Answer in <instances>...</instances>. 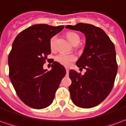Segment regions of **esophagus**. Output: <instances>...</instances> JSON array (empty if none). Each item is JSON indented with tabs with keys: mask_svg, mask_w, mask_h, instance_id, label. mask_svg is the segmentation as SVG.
I'll use <instances>...</instances> for the list:
<instances>
[{
	"mask_svg": "<svg viewBox=\"0 0 126 126\" xmlns=\"http://www.w3.org/2000/svg\"><path fill=\"white\" fill-rule=\"evenodd\" d=\"M66 72H67V74H69V69H68L66 68Z\"/></svg>",
	"mask_w": 126,
	"mask_h": 126,
	"instance_id": "esophagus-1",
	"label": "esophagus"
}]
</instances>
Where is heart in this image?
<instances>
[{"mask_svg":"<svg viewBox=\"0 0 126 126\" xmlns=\"http://www.w3.org/2000/svg\"><path fill=\"white\" fill-rule=\"evenodd\" d=\"M66 36H67V38L69 40V41L74 45H77L80 41V37L76 32H68L66 34ZM56 39H57V37L55 36H52L50 40V48L52 50H54L55 48ZM55 59L57 63H60L61 65L68 67L71 65V62L76 60V57L74 55H67V54H65V53H60L55 57Z\"/></svg>","mask_w":126,"mask_h":126,"instance_id":"heart-1","label":"heart"}]
</instances>
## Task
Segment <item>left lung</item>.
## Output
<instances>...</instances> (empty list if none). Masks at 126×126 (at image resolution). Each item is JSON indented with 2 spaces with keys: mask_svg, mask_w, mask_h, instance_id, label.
Returning <instances> with one entry per match:
<instances>
[{
  "mask_svg": "<svg viewBox=\"0 0 126 126\" xmlns=\"http://www.w3.org/2000/svg\"><path fill=\"white\" fill-rule=\"evenodd\" d=\"M65 28L82 32L86 36L84 50L76 65L86 71L82 75L69 71L71 98L78 107L92 108L102 103L113 87L117 71L115 46L98 27L79 23Z\"/></svg>",
  "mask_w": 126,
  "mask_h": 126,
  "instance_id": "left-lung-1",
  "label": "left lung"
}]
</instances>
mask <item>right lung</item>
Segmentation results:
<instances>
[{"instance_id": "add662e5", "label": "right lung", "mask_w": 126, "mask_h": 126, "mask_svg": "<svg viewBox=\"0 0 126 126\" xmlns=\"http://www.w3.org/2000/svg\"><path fill=\"white\" fill-rule=\"evenodd\" d=\"M63 28L36 24L21 32L13 41L8 58L10 79L21 101L32 108L49 106L65 76V67L56 61L51 70L43 69L51 53L50 40Z\"/></svg>"}]
</instances>
